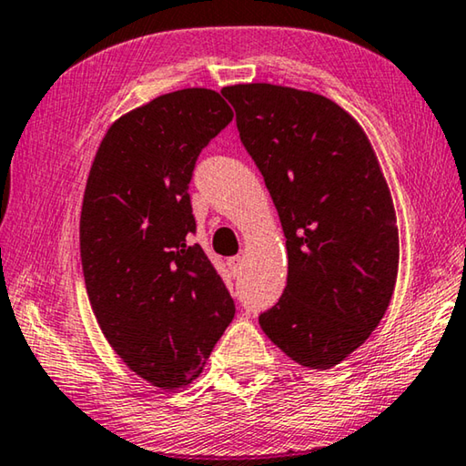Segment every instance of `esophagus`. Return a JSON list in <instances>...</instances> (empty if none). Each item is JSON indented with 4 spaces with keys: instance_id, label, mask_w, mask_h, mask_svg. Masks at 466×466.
Masks as SVG:
<instances>
[{
    "instance_id": "obj_1",
    "label": "esophagus",
    "mask_w": 466,
    "mask_h": 466,
    "mask_svg": "<svg viewBox=\"0 0 466 466\" xmlns=\"http://www.w3.org/2000/svg\"><path fill=\"white\" fill-rule=\"evenodd\" d=\"M228 269H230L232 275H240V271H242V258L240 257L228 258Z\"/></svg>"
}]
</instances>
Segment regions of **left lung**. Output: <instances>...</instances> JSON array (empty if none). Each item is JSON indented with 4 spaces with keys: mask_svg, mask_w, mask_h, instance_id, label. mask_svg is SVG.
Wrapping results in <instances>:
<instances>
[{
    "mask_svg": "<svg viewBox=\"0 0 466 466\" xmlns=\"http://www.w3.org/2000/svg\"><path fill=\"white\" fill-rule=\"evenodd\" d=\"M288 248V286L258 317L296 364L329 370L372 335L399 273L397 214L366 131L337 102L275 84L222 90Z\"/></svg>",
    "mask_w": 466,
    "mask_h": 466,
    "instance_id": "8db88e82",
    "label": "left lung"
}]
</instances>
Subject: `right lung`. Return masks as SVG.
<instances>
[{"mask_svg": "<svg viewBox=\"0 0 466 466\" xmlns=\"http://www.w3.org/2000/svg\"><path fill=\"white\" fill-rule=\"evenodd\" d=\"M216 90L162 94L119 116L86 183L80 252L102 335L162 390L203 372L234 299L199 244L188 183L201 149L232 121Z\"/></svg>", "mask_w": 466, "mask_h": 466, "instance_id": "1", "label": "right lung"}]
</instances>
